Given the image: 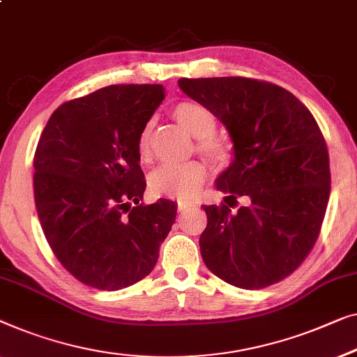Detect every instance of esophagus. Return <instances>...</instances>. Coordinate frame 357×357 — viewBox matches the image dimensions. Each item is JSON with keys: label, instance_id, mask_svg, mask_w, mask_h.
<instances>
[{"label": "esophagus", "instance_id": "1", "mask_svg": "<svg viewBox=\"0 0 357 357\" xmlns=\"http://www.w3.org/2000/svg\"><path fill=\"white\" fill-rule=\"evenodd\" d=\"M191 209V206L190 204H183V203H178V208H177V211L180 214H185V213H188V211Z\"/></svg>", "mask_w": 357, "mask_h": 357}]
</instances>
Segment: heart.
I'll list each match as a JSON object with an SVG mask.
<instances>
[{
  "label": "heart",
  "instance_id": "obj_1",
  "mask_svg": "<svg viewBox=\"0 0 357 357\" xmlns=\"http://www.w3.org/2000/svg\"><path fill=\"white\" fill-rule=\"evenodd\" d=\"M174 117L180 126L198 138V149L206 154L211 161L224 166L230 161L229 144L213 138L215 132V116L208 107L196 101H183L174 107ZM153 122H148L138 137V154L146 159L151 154ZM208 167L203 162L166 164L154 170L149 177V187L156 195L177 199L180 203L195 199L208 180Z\"/></svg>",
  "mask_w": 357,
  "mask_h": 357
}]
</instances>
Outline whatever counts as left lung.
Instances as JSON below:
<instances>
[{"label":"left lung","instance_id":"obj_1","mask_svg":"<svg viewBox=\"0 0 357 357\" xmlns=\"http://www.w3.org/2000/svg\"><path fill=\"white\" fill-rule=\"evenodd\" d=\"M178 86L229 130L234 159L217 177V190L231 202L248 199L236 213L225 204L203 206L206 267L243 290L283 280L312 250L328 204V151L316 119L268 82L213 77L180 79Z\"/></svg>","mask_w":357,"mask_h":357}]
</instances>
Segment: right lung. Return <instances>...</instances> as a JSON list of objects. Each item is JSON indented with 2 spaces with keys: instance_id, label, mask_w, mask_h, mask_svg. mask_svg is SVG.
<instances>
[{
  "instance_id": "right-lung-1",
  "label": "right lung",
  "mask_w": 357,
  "mask_h": 357,
  "mask_svg": "<svg viewBox=\"0 0 357 357\" xmlns=\"http://www.w3.org/2000/svg\"><path fill=\"white\" fill-rule=\"evenodd\" d=\"M162 85H109L61 105L33 158L43 234L77 280L122 290L156 266L177 204H143L138 137L161 105Z\"/></svg>"
}]
</instances>
